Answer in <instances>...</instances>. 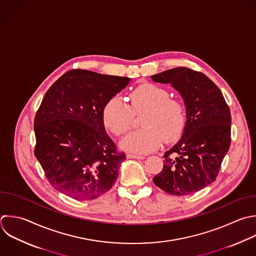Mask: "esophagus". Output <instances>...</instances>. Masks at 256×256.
<instances>
[{"label": "esophagus", "instance_id": "34e87169", "mask_svg": "<svg viewBox=\"0 0 256 256\" xmlns=\"http://www.w3.org/2000/svg\"><path fill=\"white\" fill-rule=\"evenodd\" d=\"M127 158L128 159H144L143 156H141V155H134V154H128Z\"/></svg>", "mask_w": 256, "mask_h": 256}]
</instances>
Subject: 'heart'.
<instances>
[{
  "label": "heart",
  "instance_id": "obj_1",
  "mask_svg": "<svg viewBox=\"0 0 256 256\" xmlns=\"http://www.w3.org/2000/svg\"><path fill=\"white\" fill-rule=\"evenodd\" d=\"M168 91L153 84H143L130 96V108L122 98L115 96L103 109V122L115 135L125 134L135 114L145 113L143 129L127 135L121 142L123 149L145 154L156 150L162 143L176 141L185 127V110L182 103L169 98Z\"/></svg>",
  "mask_w": 256,
  "mask_h": 256
}]
</instances>
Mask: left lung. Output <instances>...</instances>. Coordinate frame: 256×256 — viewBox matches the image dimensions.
I'll list each match as a JSON object with an SVG mask.
<instances>
[{
    "label": "left lung",
    "mask_w": 256,
    "mask_h": 256,
    "mask_svg": "<svg viewBox=\"0 0 256 256\" xmlns=\"http://www.w3.org/2000/svg\"><path fill=\"white\" fill-rule=\"evenodd\" d=\"M181 95L186 122L181 139L164 154L153 182L163 191L189 195L216 180L230 147L231 115L219 88L204 74L178 67L151 76Z\"/></svg>",
    "instance_id": "8db88e82"
}]
</instances>
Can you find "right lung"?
I'll return each mask as SVG.
<instances>
[{
    "mask_svg": "<svg viewBox=\"0 0 256 256\" xmlns=\"http://www.w3.org/2000/svg\"><path fill=\"white\" fill-rule=\"evenodd\" d=\"M130 80L77 69L46 92L34 122L35 156L59 192L93 200L114 185L126 155L106 133L103 109Z\"/></svg>",
    "mask_w": 256,
    "mask_h": 256,
    "instance_id": "right-lung-1",
    "label": "right lung"
}]
</instances>
